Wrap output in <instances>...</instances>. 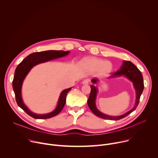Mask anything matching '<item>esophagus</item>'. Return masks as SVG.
I'll list each match as a JSON object with an SVG mask.
<instances>
[{"mask_svg":"<svg viewBox=\"0 0 158 158\" xmlns=\"http://www.w3.org/2000/svg\"><path fill=\"white\" fill-rule=\"evenodd\" d=\"M89 79H84V80L82 81V84H89Z\"/></svg>","mask_w":158,"mask_h":158,"instance_id":"1","label":"esophagus"}]
</instances>
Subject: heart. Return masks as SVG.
I'll return each instance as SVG.
<instances>
[{
  "label": "heart",
  "instance_id": "b5f03b06",
  "mask_svg": "<svg viewBox=\"0 0 158 158\" xmlns=\"http://www.w3.org/2000/svg\"><path fill=\"white\" fill-rule=\"evenodd\" d=\"M84 65L91 72L99 71V74L101 76H107L110 71L112 65L109 62L104 61L98 58L87 59L84 62Z\"/></svg>",
  "mask_w": 158,
  "mask_h": 158
}]
</instances>
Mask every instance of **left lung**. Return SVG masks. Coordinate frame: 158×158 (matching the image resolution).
Wrapping results in <instances>:
<instances>
[{
    "instance_id": "8db88e82",
    "label": "left lung",
    "mask_w": 158,
    "mask_h": 158,
    "mask_svg": "<svg viewBox=\"0 0 158 158\" xmlns=\"http://www.w3.org/2000/svg\"><path fill=\"white\" fill-rule=\"evenodd\" d=\"M123 75L126 76L129 80H131L133 82L135 89H136V103H135V106L134 108L130 111L127 112L125 114L120 116H116V117L109 116L102 114V112H101L98 110L95 104V100H96L98 89L96 88V87L94 85H91V93H90V95L87 100V104L90 109H91L93 113L98 117L101 118L102 119H109V120H119L130 114L131 112H133L138 107V104L139 102L141 95L143 93L144 87L143 76L140 71L138 69V67L130 61H124L123 65L121 67V69H119L117 72L114 73L110 77H116V76H123ZM97 81L98 80L95 78L92 79V82L94 84H95Z\"/></svg>"
}]
</instances>
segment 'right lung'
<instances>
[{"mask_svg": "<svg viewBox=\"0 0 158 158\" xmlns=\"http://www.w3.org/2000/svg\"><path fill=\"white\" fill-rule=\"evenodd\" d=\"M69 53V51H47L43 52H37L29 55L27 57L24 59V60L16 67L14 79L12 81V87L15 93V101L17 105L32 118L34 119H45L52 118L57 115L63 109L66 102L67 94L71 91V87L64 90L61 93L58 101L57 106L53 112L47 114L37 115L31 112L24 105L23 101H22L21 98V87L22 82H23L26 75L34 65L42 62L52 60L54 59L62 57L68 54Z\"/></svg>", "mask_w": 158, "mask_h": 158, "instance_id": "1", "label": "right lung"}]
</instances>
